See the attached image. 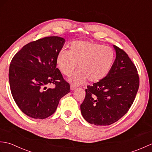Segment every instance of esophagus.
<instances>
[{"label": "esophagus", "mask_w": 152, "mask_h": 152, "mask_svg": "<svg viewBox=\"0 0 152 152\" xmlns=\"http://www.w3.org/2000/svg\"><path fill=\"white\" fill-rule=\"evenodd\" d=\"M76 86L75 85H73V84L70 85V89L71 90H74V89H76Z\"/></svg>", "instance_id": "obj_1"}]
</instances>
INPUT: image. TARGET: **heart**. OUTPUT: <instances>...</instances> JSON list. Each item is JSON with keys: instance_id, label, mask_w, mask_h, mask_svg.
Returning a JSON list of instances; mask_svg holds the SVG:
<instances>
[{"instance_id": "1", "label": "heart", "mask_w": 152, "mask_h": 152, "mask_svg": "<svg viewBox=\"0 0 152 152\" xmlns=\"http://www.w3.org/2000/svg\"><path fill=\"white\" fill-rule=\"evenodd\" d=\"M115 54L109 46L88 41H76L71 44L70 51L61 50L57 57L60 71L69 76L77 68L70 81L82 83L86 79L96 82L108 75L114 65Z\"/></svg>"}]
</instances>
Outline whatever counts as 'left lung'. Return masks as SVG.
Instances as JSON below:
<instances>
[{"label":"left lung","mask_w":152,"mask_h":152,"mask_svg":"<svg viewBox=\"0 0 152 152\" xmlns=\"http://www.w3.org/2000/svg\"><path fill=\"white\" fill-rule=\"evenodd\" d=\"M116 58L105 78L86 89L80 105L83 118L95 125H111L131 108L139 88V76L128 55L114 46Z\"/></svg>","instance_id":"obj_1"}]
</instances>
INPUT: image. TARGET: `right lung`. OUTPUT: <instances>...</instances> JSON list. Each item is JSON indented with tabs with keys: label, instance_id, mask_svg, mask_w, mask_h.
Here are the masks:
<instances>
[{
	"label": "right lung",
	"instance_id": "add662e5",
	"mask_svg": "<svg viewBox=\"0 0 152 152\" xmlns=\"http://www.w3.org/2000/svg\"><path fill=\"white\" fill-rule=\"evenodd\" d=\"M65 42L59 37L33 41L14 56L9 68L13 98L31 118L45 119L56 112L60 99L70 91L57 66V57ZM54 88H47L48 85Z\"/></svg>",
	"mask_w": 152,
	"mask_h": 152
}]
</instances>
